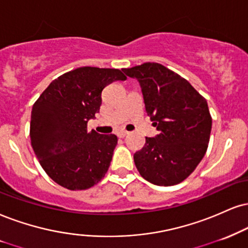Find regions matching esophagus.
Returning a JSON list of instances; mask_svg holds the SVG:
<instances>
[{"label": "esophagus", "instance_id": "esophagus-1", "mask_svg": "<svg viewBox=\"0 0 248 248\" xmlns=\"http://www.w3.org/2000/svg\"><path fill=\"white\" fill-rule=\"evenodd\" d=\"M127 134H129L127 131H119V132L117 133V136L119 137V138H124V137H126Z\"/></svg>", "mask_w": 248, "mask_h": 248}]
</instances>
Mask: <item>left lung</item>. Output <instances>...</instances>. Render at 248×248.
Segmentation results:
<instances>
[{
	"mask_svg": "<svg viewBox=\"0 0 248 248\" xmlns=\"http://www.w3.org/2000/svg\"><path fill=\"white\" fill-rule=\"evenodd\" d=\"M139 81L147 115L158 134L133 155L138 171L158 186L179 184L206 154L212 131L208 105L189 82L158 63L123 69Z\"/></svg>",
	"mask_w": 248,
	"mask_h": 248,
	"instance_id": "left-lung-1",
	"label": "left lung"
}]
</instances>
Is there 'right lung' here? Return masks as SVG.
Segmentation results:
<instances>
[{"label": "right lung", "mask_w": 248, "mask_h": 248, "mask_svg": "<svg viewBox=\"0 0 248 248\" xmlns=\"http://www.w3.org/2000/svg\"><path fill=\"white\" fill-rule=\"evenodd\" d=\"M125 79L118 69L82 66L51 81L35 101L31 143L55 183L77 191L92 187L105 177L117 137L87 132V122L100 111L103 88Z\"/></svg>", "instance_id": "1"}]
</instances>
